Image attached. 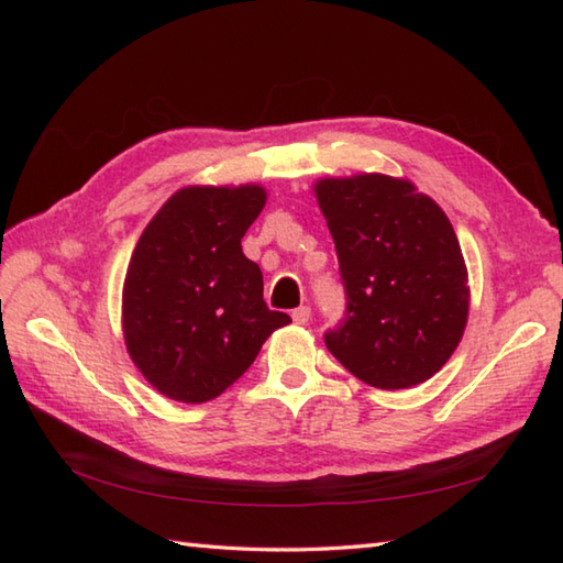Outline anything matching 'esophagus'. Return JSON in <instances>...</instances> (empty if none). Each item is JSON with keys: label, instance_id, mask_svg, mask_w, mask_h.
I'll list each match as a JSON object with an SVG mask.
<instances>
[{"label": "esophagus", "instance_id": "1", "mask_svg": "<svg viewBox=\"0 0 563 563\" xmlns=\"http://www.w3.org/2000/svg\"><path fill=\"white\" fill-rule=\"evenodd\" d=\"M309 317H312V309H309V307L292 309V321H295V324H307Z\"/></svg>", "mask_w": 563, "mask_h": 563}]
</instances>
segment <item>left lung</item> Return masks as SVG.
<instances>
[{"label": "left lung", "instance_id": "left-lung-1", "mask_svg": "<svg viewBox=\"0 0 563 563\" xmlns=\"http://www.w3.org/2000/svg\"><path fill=\"white\" fill-rule=\"evenodd\" d=\"M319 208L339 254L345 317L327 349L365 385L409 389L433 377L470 314L464 256L448 214L406 178H321Z\"/></svg>", "mask_w": 563, "mask_h": 563}]
</instances>
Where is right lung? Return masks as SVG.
<instances>
[{"mask_svg":"<svg viewBox=\"0 0 563 563\" xmlns=\"http://www.w3.org/2000/svg\"><path fill=\"white\" fill-rule=\"evenodd\" d=\"M266 206V190L188 186L145 227L123 285L128 353L164 397L202 404L256 361L285 312L263 302L258 263L242 236Z\"/></svg>","mask_w":563,"mask_h":563,"instance_id":"right-lung-1","label":"right lung"}]
</instances>
